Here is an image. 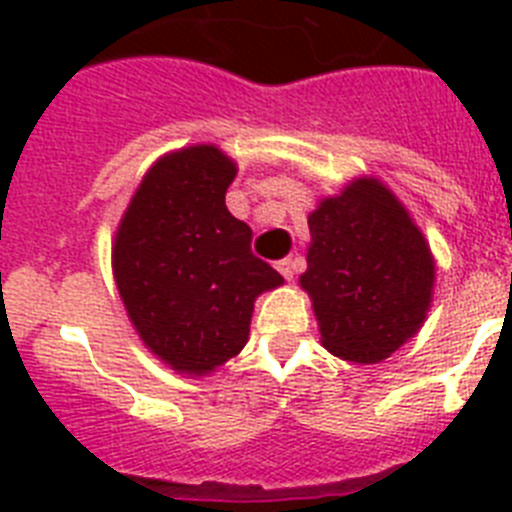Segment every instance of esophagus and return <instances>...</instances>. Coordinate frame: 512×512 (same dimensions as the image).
<instances>
[{
	"label": "esophagus",
	"mask_w": 512,
	"mask_h": 512,
	"mask_svg": "<svg viewBox=\"0 0 512 512\" xmlns=\"http://www.w3.org/2000/svg\"><path fill=\"white\" fill-rule=\"evenodd\" d=\"M277 269H279V274H282L284 279H292L295 277V261L292 259H282V261H277Z\"/></svg>",
	"instance_id": "34e87169"
}]
</instances>
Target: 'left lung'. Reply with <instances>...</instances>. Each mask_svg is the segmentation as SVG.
<instances>
[{
    "mask_svg": "<svg viewBox=\"0 0 512 512\" xmlns=\"http://www.w3.org/2000/svg\"><path fill=\"white\" fill-rule=\"evenodd\" d=\"M300 284L312 297L323 346L356 364L397 351L423 325L436 269L405 207L377 179H359L307 220Z\"/></svg>",
    "mask_w": 512,
    "mask_h": 512,
    "instance_id": "1",
    "label": "left lung"
}]
</instances>
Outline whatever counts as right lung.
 Instances as JSON below:
<instances>
[{"label": "right lung", "mask_w": 512, "mask_h": 512, "mask_svg": "<svg viewBox=\"0 0 512 512\" xmlns=\"http://www.w3.org/2000/svg\"><path fill=\"white\" fill-rule=\"evenodd\" d=\"M235 164L215 146L161 158L117 230L112 266L140 338L171 369L212 372L246 346L253 300L284 282L225 207Z\"/></svg>", "instance_id": "add662e5"}]
</instances>
